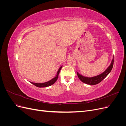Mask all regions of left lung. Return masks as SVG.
Wrapping results in <instances>:
<instances>
[{"label":"left lung","instance_id":"left-lung-1","mask_svg":"<svg viewBox=\"0 0 126 126\" xmlns=\"http://www.w3.org/2000/svg\"><path fill=\"white\" fill-rule=\"evenodd\" d=\"M113 65V56L111 62V63H110L109 67L107 68L106 70L104 72H102L101 74L97 75L96 76H94V77H85L84 76L79 74L77 71L78 77L79 79L82 82L86 83V84L90 85H97L98 83L100 82L102 80H104L107 76L108 75V74L110 73V71H111L112 69Z\"/></svg>","mask_w":126,"mask_h":126}]
</instances>
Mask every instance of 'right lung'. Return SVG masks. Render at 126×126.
Returning <instances> with one entry per match:
<instances>
[{"label":"right lung","mask_w":126,"mask_h":126,"mask_svg":"<svg viewBox=\"0 0 126 126\" xmlns=\"http://www.w3.org/2000/svg\"><path fill=\"white\" fill-rule=\"evenodd\" d=\"M62 67H63V66H61L59 68L58 71H57V73L56 76H55V77L54 78L51 79L50 80H49V81H48L47 82H44V83H35V82H30V83H32V84H33V85H35V86H36L37 87H39V88L47 87H49V86L52 85L53 84H54V83H55V82L57 81V80L58 79V75H59V72L60 71L61 69H62Z\"/></svg>","instance_id":"obj_1"}]
</instances>
